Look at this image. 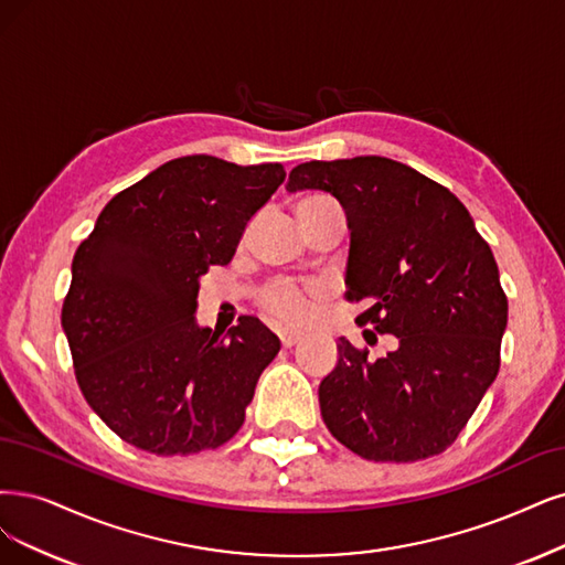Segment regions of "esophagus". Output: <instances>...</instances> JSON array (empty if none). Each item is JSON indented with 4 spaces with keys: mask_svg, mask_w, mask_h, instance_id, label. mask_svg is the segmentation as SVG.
Segmentation results:
<instances>
[{
    "mask_svg": "<svg viewBox=\"0 0 565 565\" xmlns=\"http://www.w3.org/2000/svg\"><path fill=\"white\" fill-rule=\"evenodd\" d=\"M279 340H281V344L284 347H294V344H298L300 340H302V335H300V332H279Z\"/></svg>",
    "mask_w": 565,
    "mask_h": 565,
    "instance_id": "esophagus-1",
    "label": "esophagus"
}]
</instances>
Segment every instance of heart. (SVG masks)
Instances as JSON below:
<instances>
[{"mask_svg":"<svg viewBox=\"0 0 565 565\" xmlns=\"http://www.w3.org/2000/svg\"><path fill=\"white\" fill-rule=\"evenodd\" d=\"M323 204H335L326 195H307L298 202V214L307 209H317ZM321 296L317 286H298L288 279H275L260 290V307L271 319L286 326H302L315 315V300Z\"/></svg>","mask_w":565,"mask_h":565,"instance_id":"heart-1","label":"heart"}]
</instances>
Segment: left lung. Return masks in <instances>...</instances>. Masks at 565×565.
<instances>
[{"mask_svg":"<svg viewBox=\"0 0 565 565\" xmlns=\"http://www.w3.org/2000/svg\"><path fill=\"white\" fill-rule=\"evenodd\" d=\"M338 198L351 230L347 300L359 323L398 338L370 359L340 338L319 386L332 437L367 461L412 463L443 454L500 367L508 298L489 244L449 188L382 156L311 160L286 191Z\"/></svg>","mask_w":565,"mask_h":565,"instance_id":"8db88e82","label":"left lung"}]
</instances>
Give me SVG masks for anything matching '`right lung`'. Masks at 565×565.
<instances>
[{"mask_svg": "<svg viewBox=\"0 0 565 565\" xmlns=\"http://www.w3.org/2000/svg\"><path fill=\"white\" fill-rule=\"evenodd\" d=\"M284 179L279 162L170 160L111 198L76 248L62 328L83 398L120 440L188 456L242 428L281 344L256 317L200 328V277L233 260Z\"/></svg>", "mask_w": 565, "mask_h": 565, "instance_id": "1", "label": "right lung"}]
</instances>
